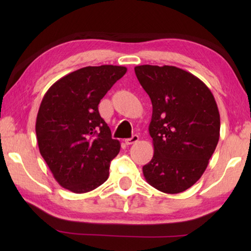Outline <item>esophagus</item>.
Returning <instances> with one entry per match:
<instances>
[{
    "instance_id": "1",
    "label": "esophagus",
    "mask_w": 251,
    "mask_h": 251,
    "mask_svg": "<svg viewBox=\"0 0 251 251\" xmlns=\"http://www.w3.org/2000/svg\"><path fill=\"white\" fill-rule=\"evenodd\" d=\"M139 141V137L137 135H134V136H131L130 138H126L125 139V143H126V145H131V144H135V143H137Z\"/></svg>"
}]
</instances>
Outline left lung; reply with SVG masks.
<instances>
[{"label":"left lung","mask_w":251,"mask_h":251,"mask_svg":"<svg viewBox=\"0 0 251 251\" xmlns=\"http://www.w3.org/2000/svg\"><path fill=\"white\" fill-rule=\"evenodd\" d=\"M135 74L152 105L154 156L144 177L159 192H185L206 171L219 141L215 97L202 80L176 66L139 65Z\"/></svg>","instance_id":"1"}]
</instances>
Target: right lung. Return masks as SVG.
Segmentation results:
<instances>
[{
    "instance_id": "right-lung-1",
    "label": "right lung",
    "mask_w": 251,
    "mask_h": 251,
    "mask_svg": "<svg viewBox=\"0 0 251 251\" xmlns=\"http://www.w3.org/2000/svg\"><path fill=\"white\" fill-rule=\"evenodd\" d=\"M127 72L125 66H87L63 76L42 100L35 131L40 152L63 188L84 194L107 180L121 150L99 104Z\"/></svg>"
}]
</instances>
